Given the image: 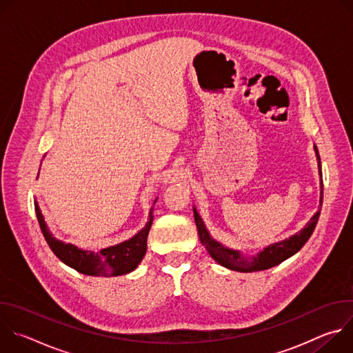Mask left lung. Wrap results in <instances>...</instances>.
Instances as JSON below:
<instances>
[{
	"label": "left lung",
	"mask_w": 353,
	"mask_h": 353,
	"mask_svg": "<svg viewBox=\"0 0 353 353\" xmlns=\"http://www.w3.org/2000/svg\"><path fill=\"white\" fill-rule=\"evenodd\" d=\"M314 150H316V155H317L319 172H320V177H321V162H320L319 149H317L316 145H314ZM321 204H323V180H321L320 210H321ZM320 210L313 215V218L309 221V223L303 229H301L299 233H296V234H293L289 239H285L282 241L270 244L268 247H265L261 251V253H259L256 257L247 259L245 256H243L240 253V251L233 250V248H228V247L222 245L219 241L214 240L211 237V234L208 233L203 219H201V216L198 215L196 210L192 208L199 240H201V243H203V245L207 248V251L211 254V257L218 264H221L222 267H226L229 270L239 271V272L264 271V270H268V268H272V267L281 264L282 261H285L289 257H292L293 254H296L297 251L306 244V241L313 234L314 228H316V225L319 222V218H320Z\"/></svg>",
	"instance_id": "left-lung-1"
}]
</instances>
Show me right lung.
<instances>
[{
	"instance_id": "1",
	"label": "right lung",
	"mask_w": 353,
	"mask_h": 353,
	"mask_svg": "<svg viewBox=\"0 0 353 353\" xmlns=\"http://www.w3.org/2000/svg\"><path fill=\"white\" fill-rule=\"evenodd\" d=\"M34 211L43 236L53 253L68 267L90 276H117L134 271L146 253V239L154 221L152 210H150L145 228L134 237L100 251H90L56 239L44 222L37 201H34Z\"/></svg>"
}]
</instances>
